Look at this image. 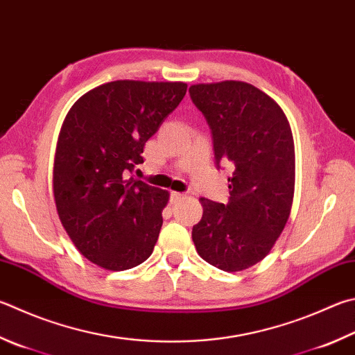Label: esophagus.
Here are the masks:
<instances>
[{
  "label": "esophagus",
  "mask_w": 355,
  "mask_h": 355,
  "mask_svg": "<svg viewBox=\"0 0 355 355\" xmlns=\"http://www.w3.org/2000/svg\"><path fill=\"white\" fill-rule=\"evenodd\" d=\"M183 197H184V194H182V192H175V191L171 192V202H172V203L178 202V200H182Z\"/></svg>",
  "instance_id": "34e87169"
}]
</instances>
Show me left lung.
<instances>
[{
  "mask_svg": "<svg viewBox=\"0 0 355 355\" xmlns=\"http://www.w3.org/2000/svg\"><path fill=\"white\" fill-rule=\"evenodd\" d=\"M191 99L208 121L216 164H234L227 205L200 198L192 228L197 253L223 272L266 257L288 220L295 192V146L282 108L247 82L197 83Z\"/></svg>",
  "mask_w": 355,
  "mask_h": 355,
  "instance_id": "8db88e82",
  "label": "left lung"
}]
</instances>
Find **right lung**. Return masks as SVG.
<instances>
[{"instance_id": "right-lung-1", "label": "right lung", "mask_w": 355, "mask_h": 355, "mask_svg": "<svg viewBox=\"0 0 355 355\" xmlns=\"http://www.w3.org/2000/svg\"><path fill=\"white\" fill-rule=\"evenodd\" d=\"M186 89L183 82L114 80L69 108L57 141L54 200L69 239L96 266L122 272L152 254L169 192L130 173Z\"/></svg>"}]
</instances>
